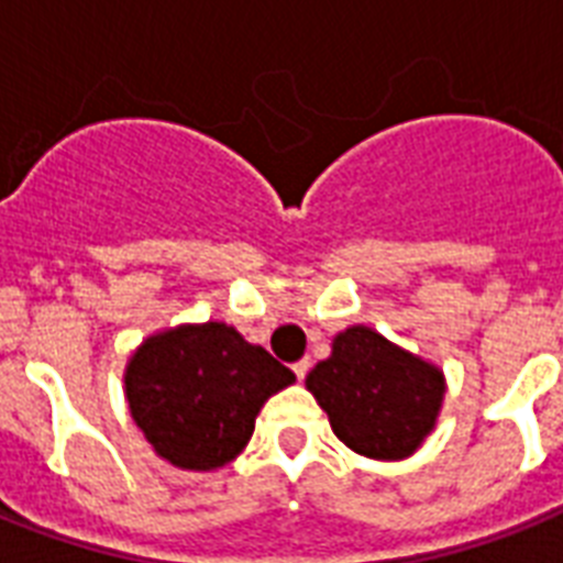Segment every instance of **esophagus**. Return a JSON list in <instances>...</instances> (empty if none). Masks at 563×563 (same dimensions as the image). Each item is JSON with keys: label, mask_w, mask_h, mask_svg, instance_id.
I'll use <instances>...</instances> for the list:
<instances>
[{"label": "esophagus", "mask_w": 563, "mask_h": 563, "mask_svg": "<svg viewBox=\"0 0 563 563\" xmlns=\"http://www.w3.org/2000/svg\"><path fill=\"white\" fill-rule=\"evenodd\" d=\"M309 367H312V361H309V358H300V361H297V364H295V367H291V369H295V376L300 378V382H303V378H306V373H309Z\"/></svg>", "instance_id": "obj_1"}]
</instances>
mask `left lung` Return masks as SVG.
<instances>
[{
  "label": "left lung",
  "mask_w": 563,
  "mask_h": 563,
  "mask_svg": "<svg viewBox=\"0 0 563 563\" xmlns=\"http://www.w3.org/2000/svg\"><path fill=\"white\" fill-rule=\"evenodd\" d=\"M332 431L355 454L410 456L433 431L445 382L428 361L393 346L369 327H350L332 355L306 376Z\"/></svg>",
  "instance_id": "obj_1"
}]
</instances>
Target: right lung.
Returning a JSON list of instances; mask_svg holds the SVG:
<instances>
[{"instance_id":"add662e5","label":"right lung","mask_w":563,"mask_h":563,"mask_svg":"<svg viewBox=\"0 0 563 563\" xmlns=\"http://www.w3.org/2000/svg\"><path fill=\"white\" fill-rule=\"evenodd\" d=\"M123 382L132 419L155 454L210 472L249 445L260 408L295 373L234 327L210 321L147 338Z\"/></svg>"}]
</instances>
